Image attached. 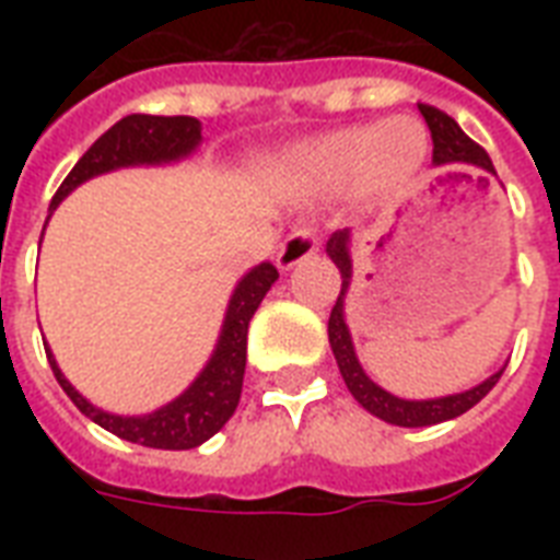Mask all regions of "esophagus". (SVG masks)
<instances>
[{
    "label": "esophagus",
    "instance_id": "34e87169",
    "mask_svg": "<svg viewBox=\"0 0 560 560\" xmlns=\"http://www.w3.org/2000/svg\"><path fill=\"white\" fill-rule=\"evenodd\" d=\"M316 249H319V235H316V229L299 226L284 237V244L279 246L276 261H279L281 270H290V267H296L299 261H305V258L316 255Z\"/></svg>",
    "mask_w": 560,
    "mask_h": 560
}]
</instances>
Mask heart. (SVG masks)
<instances>
[{"mask_svg": "<svg viewBox=\"0 0 560 560\" xmlns=\"http://www.w3.org/2000/svg\"><path fill=\"white\" fill-rule=\"evenodd\" d=\"M427 160L424 127L412 118L354 125L299 148L296 165L314 186L342 188L358 179L363 194L386 197L409 186Z\"/></svg>", "mask_w": 560, "mask_h": 560, "instance_id": "1", "label": "heart"}]
</instances>
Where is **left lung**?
<instances>
[{"label": "left lung", "instance_id": "1", "mask_svg": "<svg viewBox=\"0 0 560 560\" xmlns=\"http://www.w3.org/2000/svg\"><path fill=\"white\" fill-rule=\"evenodd\" d=\"M421 116H424L427 127H430V136H433V162L435 165H456V168H482L488 174H497L488 153L479 148L474 139L462 133V127L453 121L447 113L430 107V104H418ZM349 229H340L328 237L325 244V253L331 255V261L340 267L342 288L340 296H337V305L331 307V316H328V340H331V351L337 358V366H340L342 381L349 386V392L354 395L360 407L369 409L372 416L383 418L386 424L395 427H430L442 424V421H451V418L468 412L470 407H477L479 400L486 398L488 392L494 389L497 381H500V372H494L488 381H482L474 389L456 392V395H444V398H427V400H407L392 395V392L381 389L377 383L363 372L358 354H354V342H351L349 325H346V314H342V305H346V293H349L351 284V255H349Z\"/></svg>", "mask_w": 560, "mask_h": 560}]
</instances>
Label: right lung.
<instances>
[{
	"mask_svg": "<svg viewBox=\"0 0 560 560\" xmlns=\"http://www.w3.org/2000/svg\"><path fill=\"white\" fill-rule=\"evenodd\" d=\"M200 130L202 125L191 116H142V113L125 116L109 127L107 133L98 136L90 151L78 160V165L69 171V177L60 183L57 194L51 197L48 209L55 211L66 194L74 191L86 179L107 174V171L130 168V165H165V162L183 160L202 142ZM276 279H279V270L270 261H264L237 281L235 293L229 299L226 316H223L218 346H214V354L206 369L197 374V381L179 398L160 407L156 412H148V416H113V412L92 407L90 400L66 381L48 342H43L46 358L57 383L63 386L74 407L98 427L125 442L142 444V447L191 451V447L209 442L237 409L241 386H244L249 319L261 305V299L267 296V290L276 284Z\"/></svg>",
	"mask_w": 560,
	"mask_h": 560,
	"instance_id": "add662e5",
	"label": "right lung"
}]
</instances>
